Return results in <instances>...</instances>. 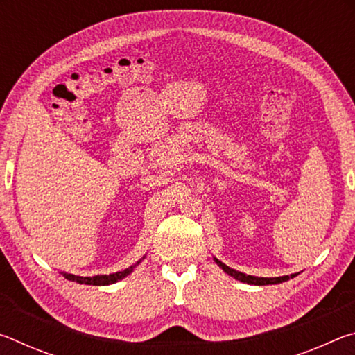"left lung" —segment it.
<instances>
[{"label": "left lung", "mask_w": 355, "mask_h": 355, "mask_svg": "<svg viewBox=\"0 0 355 355\" xmlns=\"http://www.w3.org/2000/svg\"><path fill=\"white\" fill-rule=\"evenodd\" d=\"M214 261L218 263V266L224 269V272H227L228 275H232L233 279H236L239 282H244V284L249 285H275V284H282V282H286L293 277H296L297 274H291V275H284V277H255V275H248L244 272L235 271V269L228 268L227 264H224L222 261H219L218 258H214Z\"/></svg>", "instance_id": "8db88e82"}]
</instances>
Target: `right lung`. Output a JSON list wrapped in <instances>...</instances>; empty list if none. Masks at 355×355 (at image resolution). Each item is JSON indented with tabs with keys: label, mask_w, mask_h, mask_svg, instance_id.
<instances>
[{
	"label": "right lung",
	"mask_w": 355,
	"mask_h": 355,
	"mask_svg": "<svg viewBox=\"0 0 355 355\" xmlns=\"http://www.w3.org/2000/svg\"><path fill=\"white\" fill-rule=\"evenodd\" d=\"M141 261H137L133 266H130L127 269H123V271H119L116 274H110V275H94V277H80V275H73V274H65L62 272V275L67 280L71 282H76V284H84V285H111V284H116V282L122 280L127 277L128 274L133 272V269L139 264Z\"/></svg>",
	"instance_id": "right-lung-1"
}]
</instances>
